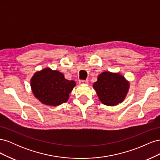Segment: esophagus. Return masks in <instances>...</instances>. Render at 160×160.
Masks as SVG:
<instances>
[{"instance_id": "1", "label": "esophagus", "mask_w": 160, "mask_h": 160, "mask_svg": "<svg viewBox=\"0 0 160 160\" xmlns=\"http://www.w3.org/2000/svg\"><path fill=\"white\" fill-rule=\"evenodd\" d=\"M88 83H89L88 80H85V81L81 80V81H79V84H80V85H83V84H88Z\"/></svg>"}]
</instances>
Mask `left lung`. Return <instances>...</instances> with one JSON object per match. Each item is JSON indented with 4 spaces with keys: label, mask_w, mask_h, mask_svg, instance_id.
Listing matches in <instances>:
<instances>
[{
    "label": "left lung",
    "mask_w": 160,
    "mask_h": 160,
    "mask_svg": "<svg viewBox=\"0 0 160 160\" xmlns=\"http://www.w3.org/2000/svg\"><path fill=\"white\" fill-rule=\"evenodd\" d=\"M100 101L108 106H115L122 103L129 89V81L119 72L105 71L93 83Z\"/></svg>",
    "instance_id": "1"
}]
</instances>
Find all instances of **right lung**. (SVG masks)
<instances>
[{
    "label": "right lung",
    "instance_id": "1",
    "mask_svg": "<svg viewBox=\"0 0 160 160\" xmlns=\"http://www.w3.org/2000/svg\"><path fill=\"white\" fill-rule=\"evenodd\" d=\"M75 86L74 81L66 79L62 72L48 67L36 72L31 79L33 95L47 105L58 106L67 102Z\"/></svg>",
    "mask_w": 160,
    "mask_h": 160
}]
</instances>
